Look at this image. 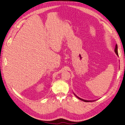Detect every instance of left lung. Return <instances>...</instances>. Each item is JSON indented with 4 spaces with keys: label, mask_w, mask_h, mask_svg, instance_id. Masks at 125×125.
I'll use <instances>...</instances> for the list:
<instances>
[{
    "label": "left lung",
    "mask_w": 125,
    "mask_h": 125,
    "mask_svg": "<svg viewBox=\"0 0 125 125\" xmlns=\"http://www.w3.org/2000/svg\"><path fill=\"white\" fill-rule=\"evenodd\" d=\"M115 53L117 54V55H118V46H117V45H115ZM76 96L78 97V98H79V100H82V101H84V102H91V101H87V100H83V99H82V98H79V97H78L77 96Z\"/></svg>",
    "instance_id": "1"
}]
</instances>
